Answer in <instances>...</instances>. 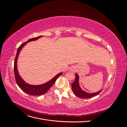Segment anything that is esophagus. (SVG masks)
Wrapping results in <instances>:
<instances>
[{"label": "esophagus", "mask_w": 127, "mask_h": 127, "mask_svg": "<svg viewBox=\"0 0 127 127\" xmlns=\"http://www.w3.org/2000/svg\"><path fill=\"white\" fill-rule=\"evenodd\" d=\"M76 68L75 67H71V68H70V71H71V72H75V71H76Z\"/></svg>", "instance_id": "obj_1"}]
</instances>
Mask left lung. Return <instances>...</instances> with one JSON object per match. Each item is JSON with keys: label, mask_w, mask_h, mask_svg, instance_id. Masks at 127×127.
Masks as SVG:
<instances>
[{"label": "left lung", "mask_w": 127, "mask_h": 127, "mask_svg": "<svg viewBox=\"0 0 127 127\" xmlns=\"http://www.w3.org/2000/svg\"><path fill=\"white\" fill-rule=\"evenodd\" d=\"M76 78L75 81L71 84L72 90L74 92L75 95L81 98H90L97 95L102 91V89L96 93H89L84 91L80 88L79 84V76L77 74H75Z\"/></svg>", "instance_id": "obj_1"}]
</instances>
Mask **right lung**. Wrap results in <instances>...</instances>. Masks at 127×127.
Listing matches in <instances>:
<instances>
[{
    "label": "right lung",
    "mask_w": 127,
    "mask_h": 127,
    "mask_svg": "<svg viewBox=\"0 0 127 127\" xmlns=\"http://www.w3.org/2000/svg\"><path fill=\"white\" fill-rule=\"evenodd\" d=\"M43 36H39L38 37L32 38L30 40H29L28 41L25 42V43L22 44L20 47H19L17 49V53L16 57H15V59L14 61V74L15 77V79H16V83L18 85L21 89L26 94L33 95V96H40L43 95L45 93L47 92V91L49 90L50 88L53 85V84L55 83V82L56 81L57 78L59 77L60 76L63 74V72H60L59 74H58L57 75H56L54 77L52 78L51 80H50L49 81L47 82V83H44L43 84H41V85H31L28 83L25 82L23 80L21 76L19 74L18 69H17V60L19 56V54L21 51L22 49L23 48L25 44H26L28 42L36 41L37 39H39V38L42 37Z\"/></svg>",
    "instance_id": "add662e5"
}]
</instances>
